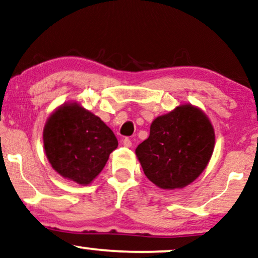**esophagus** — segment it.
<instances>
[{
  "label": "esophagus",
  "mask_w": 258,
  "mask_h": 258,
  "mask_svg": "<svg viewBox=\"0 0 258 258\" xmlns=\"http://www.w3.org/2000/svg\"><path fill=\"white\" fill-rule=\"evenodd\" d=\"M122 145L125 146V147H131L132 146V142H131V139L130 138H125L122 140Z\"/></svg>",
  "instance_id": "obj_1"
}]
</instances>
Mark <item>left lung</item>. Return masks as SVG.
<instances>
[{
    "mask_svg": "<svg viewBox=\"0 0 258 258\" xmlns=\"http://www.w3.org/2000/svg\"><path fill=\"white\" fill-rule=\"evenodd\" d=\"M215 131L201 109L183 105L153 120L136 154L144 173L160 188H181L197 179L214 152Z\"/></svg>",
    "mask_w": 258,
    "mask_h": 258,
    "instance_id": "left-lung-1",
    "label": "left lung"
}]
</instances>
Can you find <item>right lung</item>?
Segmentation results:
<instances>
[{
    "instance_id": "1",
    "label": "right lung",
    "mask_w": 258,
    "mask_h": 258,
    "mask_svg": "<svg viewBox=\"0 0 258 258\" xmlns=\"http://www.w3.org/2000/svg\"><path fill=\"white\" fill-rule=\"evenodd\" d=\"M43 145L48 161L57 173L87 185L104 169L118 140L99 116L73 102L60 106L48 118Z\"/></svg>"
}]
</instances>
